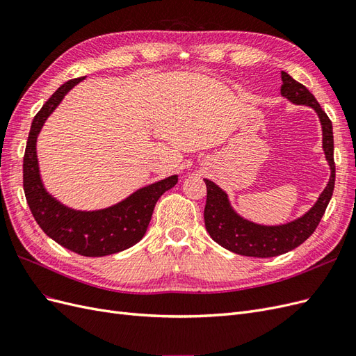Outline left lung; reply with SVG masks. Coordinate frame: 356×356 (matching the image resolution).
Instances as JSON below:
<instances>
[{"label": "left lung", "instance_id": "obj_1", "mask_svg": "<svg viewBox=\"0 0 356 356\" xmlns=\"http://www.w3.org/2000/svg\"><path fill=\"white\" fill-rule=\"evenodd\" d=\"M281 95L284 98L296 105L310 106L318 114L322 127V149L325 153L331 174L327 187L321 193L314 207L301 217L279 225L257 224L243 218L242 215L233 209L227 193L211 179L204 178L203 181L208 190L207 207H204L203 212L204 227H207V232L215 242L225 248V250L239 255L268 258L294 250L316 230L332 196L334 181H336V166H334L331 120L325 111H322L315 96L303 84L296 81L285 71L281 72Z\"/></svg>", "mask_w": 356, "mask_h": 356}]
</instances>
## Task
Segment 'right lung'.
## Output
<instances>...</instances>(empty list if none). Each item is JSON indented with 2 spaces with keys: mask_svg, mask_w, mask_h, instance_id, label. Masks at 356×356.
Segmentation results:
<instances>
[{
  "mask_svg": "<svg viewBox=\"0 0 356 356\" xmlns=\"http://www.w3.org/2000/svg\"><path fill=\"white\" fill-rule=\"evenodd\" d=\"M84 79L62 84L32 120L24 157V190L32 215L49 238L75 254L104 257L124 251L144 238L156 202L177 184L178 175L138 188L118 203L95 211L72 209L50 195L40 174L37 138L65 95Z\"/></svg>",
  "mask_w": 356,
  "mask_h": 356,
  "instance_id": "right-lung-1",
  "label": "right lung"
}]
</instances>
